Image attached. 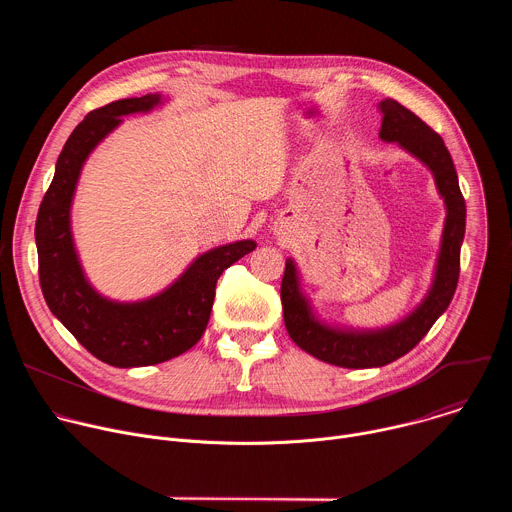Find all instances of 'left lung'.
Returning a JSON list of instances; mask_svg holds the SVG:
<instances>
[{
  "label": "left lung",
  "instance_id": "1",
  "mask_svg": "<svg viewBox=\"0 0 512 512\" xmlns=\"http://www.w3.org/2000/svg\"><path fill=\"white\" fill-rule=\"evenodd\" d=\"M383 123L379 137L395 141L399 148L417 158L435 180V188L446 204V223L442 233L440 253H437L435 275L427 296L421 304L397 324L377 330H354L332 326L320 320L306 298L300 273L294 259L285 261L281 279V306L283 320L302 350L344 369H373L401 358L429 332L433 322L440 318L452 298L460 277V249L466 231V202L460 192L458 174L444 139L415 113L393 99L379 103Z\"/></svg>",
  "mask_w": 512,
  "mask_h": 512
}]
</instances>
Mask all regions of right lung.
Segmentation results:
<instances>
[{
  "instance_id": "obj_1",
  "label": "right lung",
  "mask_w": 512,
  "mask_h": 512,
  "mask_svg": "<svg viewBox=\"0 0 512 512\" xmlns=\"http://www.w3.org/2000/svg\"><path fill=\"white\" fill-rule=\"evenodd\" d=\"M162 103L160 93H150L91 111L66 139L36 218L40 287L50 312L93 356L119 369L150 367L190 350L206 330L216 279L257 247L251 239L214 247L160 294L139 302L109 300L85 277L70 227L83 166L121 117Z\"/></svg>"
}]
</instances>
